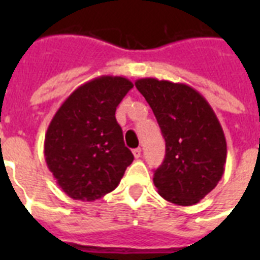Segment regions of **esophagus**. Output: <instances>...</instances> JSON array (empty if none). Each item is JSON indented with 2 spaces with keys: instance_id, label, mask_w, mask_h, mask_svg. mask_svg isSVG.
<instances>
[{
  "instance_id": "34e87169",
  "label": "esophagus",
  "mask_w": 260,
  "mask_h": 260,
  "mask_svg": "<svg viewBox=\"0 0 260 260\" xmlns=\"http://www.w3.org/2000/svg\"><path fill=\"white\" fill-rule=\"evenodd\" d=\"M132 152H134V156L136 159H139V158H140V156H142V150H140V148H135V150L132 151Z\"/></svg>"
}]
</instances>
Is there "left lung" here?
<instances>
[{"label": "left lung", "mask_w": 260, "mask_h": 260, "mask_svg": "<svg viewBox=\"0 0 260 260\" xmlns=\"http://www.w3.org/2000/svg\"><path fill=\"white\" fill-rule=\"evenodd\" d=\"M154 112L166 142L155 170L160 197L175 205L197 204L217 186L226 162V140L205 98L185 83L142 78L135 82Z\"/></svg>", "instance_id": "1"}]
</instances>
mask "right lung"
I'll use <instances>...</instances> for the list:
<instances>
[{
  "label": "right lung",
  "instance_id": "right-lung-1",
  "mask_svg": "<svg viewBox=\"0 0 260 260\" xmlns=\"http://www.w3.org/2000/svg\"><path fill=\"white\" fill-rule=\"evenodd\" d=\"M132 87L124 77L94 78L77 87L51 120L44 156L69 197L81 201L104 197L117 187L134 160L114 116Z\"/></svg>",
  "mask_w": 260,
  "mask_h": 260
}]
</instances>
